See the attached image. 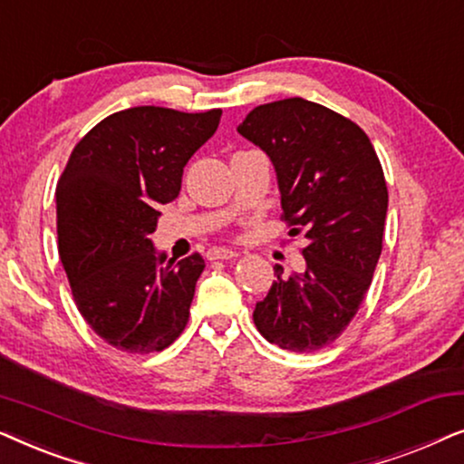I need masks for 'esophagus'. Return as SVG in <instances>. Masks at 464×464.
Returning a JSON list of instances; mask_svg holds the SVG:
<instances>
[{"label":"esophagus","mask_w":464,"mask_h":464,"mask_svg":"<svg viewBox=\"0 0 464 464\" xmlns=\"http://www.w3.org/2000/svg\"><path fill=\"white\" fill-rule=\"evenodd\" d=\"M207 257L211 259V262H215V259H234L238 257V253L232 249H226V246H213V249L207 251Z\"/></svg>","instance_id":"esophagus-1"}]
</instances>
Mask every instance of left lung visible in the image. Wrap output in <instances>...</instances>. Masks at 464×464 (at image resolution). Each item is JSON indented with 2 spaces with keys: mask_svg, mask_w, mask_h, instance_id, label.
<instances>
[{
  "mask_svg": "<svg viewBox=\"0 0 464 464\" xmlns=\"http://www.w3.org/2000/svg\"><path fill=\"white\" fill-rule=\"evenodd\" d=\"M238 132L270 156L281 219L308 238L306 268L283 276L276 266L253 321L285 351H319L357 314L382 253L389 207L382 164L361 126L300 97L256 107Z\"/></svg>",
  "mask_w": 464,
  "mask_h": 464,
  "instance_id": "8db88e82",
  "label": "left lung"
}]
</instances>
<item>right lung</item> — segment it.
<instances>
[{"label":"right lung","instance_id":"right-lung-1","mask_svg":"<svg viewBox=\"0 0 464 464\" xmlns=\"http://www.w3.org/2000/svg\"><path fill=\"white\" fill-rule=\"evenodd\" d=\"M219 118L221 110L154 105L116 111L80 139L63 170L56 186L63 268L80 314L118 351H164L188 325L205 259L192 253L167 262L150 234Z\"/></svg>","mask_w":464,"mask_h":464}]
</instances>
